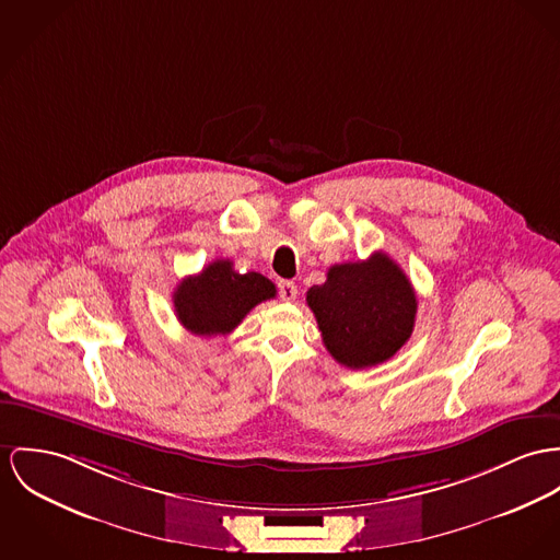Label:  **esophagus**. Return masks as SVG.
Here are the masks:
<instances>
[{"mask_svg":"<svg viewBox=\"0 0 560 560\" xmlns=\"http://www.w3.org/2000/svg\"><path fill=\"white\" fill-rule=\"evenodd\" d=\"M296 294H299V288H296L294 281H281V283H279V296H281L283 301H294Z\"/></svg>","mask_w":560,"mask_h":560,"instance_id":"esophagus-1","label":"esophagus"}]
</instances>
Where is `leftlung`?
<instances>
[{"mask_svg":"<svg viewBox=\"0 0 560 560\" xmlns=\"http://www.w3.org/2000/svg\"><path fill=\"white\" fill-rule=\"evenodd\" d=\"M306 304L326 349L347 369L389 360L409 341L418 313L411 281L382 252L330 266L326 283L306 292Z\"/></svg>","mask_w":560,"mask_h":560,"instance_id":"left-lung-1","label":"left lung"}]
</instances>
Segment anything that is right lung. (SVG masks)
<instances>
[{
	"label": "right lung",
	"mask_w": 560,
	"mask_h": 560,
	"mask_svg": "<svg viewBox=\"0 0 560 560\" xmlns=\"http://www.w3.org/2000/svg\"><path fill=\"white\" fill-rule=\"evenodd\" d=\"M277 296L275 283L259 272H236L230 259H215L174 290L178 322L194 335H230L245 315Z\"/></svg>",
	"instance_id": "right-lung-1"
}]
</instances>
